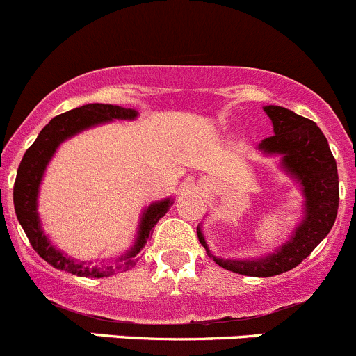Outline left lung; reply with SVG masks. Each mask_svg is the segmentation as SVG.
I'll list each match as a JSON object with an SVG mask.
<instances>
[{"mask_svg": "<svg viewBox=\"0 0 356 356\" xmlns=\"http://www.w3.org/2000/svg\"><path fill=\"white\" fill-rule=\"evenodd\" d=\"M265 112L272 119L275 135L263 140L259 149L266 154H280L284 168L302 185L306 199L305 220L287 244L277 249L268 258L256 261L214 258L204 241L202 232L197 228V237L207 256H211L221 268L249 277H273L296 268L329 234L339 206L336 159L318 126L302 115L294 114L289 108L277 105H268Z\"/></svg>", "mask_w": 356, "mask_h": 356, "instance_id": "1", "label": "left lung"}]
</instances>
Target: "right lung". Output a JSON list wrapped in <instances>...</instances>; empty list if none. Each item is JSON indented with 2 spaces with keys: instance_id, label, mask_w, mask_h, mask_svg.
<instances>
[{
  "instance_id": "right-lung-1",
  "label": "right lung",
  "mask_w": 356,
  "mask_h": 356,
  "mask_svg": "<svg viewBox=\"0 0 356 356\" xmlns=\"http://www.w3.org/2000/svg\"><path fill=\"white\" fill-rule=\"evenodd\" d=\"M138 112L135 108L118 107V105H104V104H90L83 107L72 108L69 112L57 115L51 119L41 133L38 135L36 142L26 150L20 166L17 170L15 185H13V206H15V214L19 223L22 225L27 238L34 251L41 256L47 263H50L54 268L65 270L77 277H107L114 273V270L119 268H131L136 265V254L142 251L145 245L147 238L152 234V228L164 214L168 213L173 200L166 199L161 202L152 204L149 209L143 213L142 223H140L138 238L136 244L133 245L131 251L126 252L115 265H102V266H90L86 263H77L74 259L67 258L65 254L55 249L50 244L44 234L41 232L40 218H38V190H40L41 178H43L44 168L50 163L51 156L55 154L57 147L63 140L83 129L91 128L100 122L112 121V119H135Z\"/></svg>"
}]
</instances>
